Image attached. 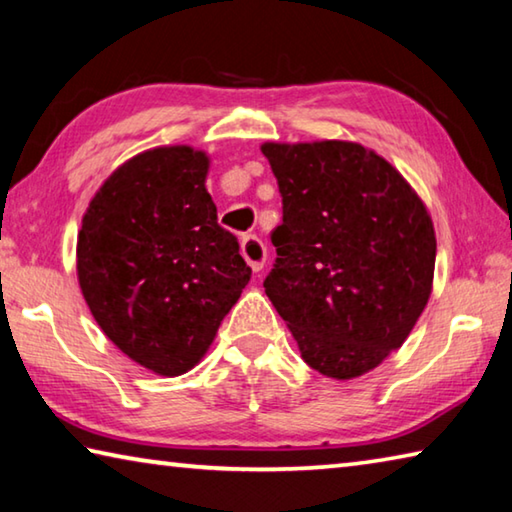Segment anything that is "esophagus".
<instances>
[{
    "instance_id": "1",
    "label": "esophagus",
    "mask_w": 512,
    "mask_h": 512,
    "mask_svg": "<svg viewBox=\"0 0 512 512\" xmlns=\"http://www.w3.org/2000/svg\"><path fill=\"white\" fill-rule=\"evenodd\" d=\"M241 255H244L248 266L253 268L255 273L262 271L264 264H266V257H268L262 239L255 237V235H246L244 239H241Z\"/></svg>"
}]
</instances>
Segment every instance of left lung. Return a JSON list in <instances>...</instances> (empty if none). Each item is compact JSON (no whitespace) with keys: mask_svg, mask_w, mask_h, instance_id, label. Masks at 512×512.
<instances>
[{"mask_svg":"<svg viewBox=\"0 0 512 512\" xmlns=\"http://www.w3.org/2000/svg\"><path fill=\"white\" fill-rule=\"evenodd\" d=\"M282 194L266 296L320 375L348 381L402 348L427 307L436 232L391 162L348 140L264 142Z\"/></svg>","mask_w":512,"mask_h":512,"instance_id":"left-lung-1","label":"left lung"}]
</instances>
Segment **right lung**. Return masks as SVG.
<instances>
[{
  "label": "right lung",
  "instance_id": "1",
  "mask_svg": "<svg viewBox=\"0 0 512 512\" xmlns=\"http://www.w3.org/2000/svg\"><path fill=\"white\" fill-rule=\"evenodd\" d=\"M210 155L155 146L110 173L76 241V275L101 332L160 377L192 370L250 280L216 223Z\"/></svg>",
  "mask_w": 512,
  "mask_h": 512
}]
</instances>
